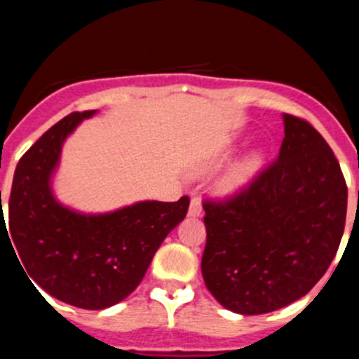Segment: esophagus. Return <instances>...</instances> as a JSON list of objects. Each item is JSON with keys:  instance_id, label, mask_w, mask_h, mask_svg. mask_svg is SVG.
I'll return each mask as SVG.
<instances>
[{"instance_id": "34e87169", "label": "esophagus", "mask_w": 359, "mask_h": 359, "mask_svg": "<svg viewBox=\"0 0 359 359\" xmlns=\"http://www.w3.org/2000/svg\"><path fill=\"white\" fill-rule=\"evenodd\" d=\"M189 216H200L202 215V202H200L198 196H193L191 203H189V211H187Z\"/></svg>"}]
</instances>
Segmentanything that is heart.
Listing matches in <instances>:
<instances>
[{"instance_id": "obj_1", "label": "heart", "mask_w": 359, "mask_h": 359, "mask_svg": "<svg viewBox=\"0 0 359 359\" xmlns=\"http://www.w3.org/2000/svg\"><path fill=\"white\" fill-rule=\"evenodd\" d=\"M225 157H227V151L216 157L209 168L218 166ZM261 163H263V159H261L259 154H250V156L245 157L243 161H240V163L236 164L231 172L227 173V177H225V187H229V189H236V187L245 186L252 177L256 175V172L261 168Z\"/></svg>"}]
</instances>
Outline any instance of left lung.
<instances>
[{"label": "left lung", "instance_id": "obj_1", "mask_svg": "<svg viewBox=\"0 0 359 359\" xmlns=\"http://www.w3.org/2000/svg\"><path fill=\"white\" fill-rule=\"evenodd\" d=\"M283 119L277 159L236 195L203 202V280L219 304L241 315L304 297L344 236L347 184L338 159L306 119Z\"/></svg>", "mask_w": 359, "mask_h": 359}]
</instances>
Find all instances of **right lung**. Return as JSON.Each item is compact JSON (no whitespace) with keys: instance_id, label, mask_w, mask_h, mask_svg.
I'll use <instances>...</instances> for the list:
<instances>
[{"instance_id":"right-lung-1","label":"right lung","mask_w":359,"mask_h":359,"mask_svg":"<svg viewBox=\"0 0 359 359\" xmlns=\"http://www.w3.org/2000/svg\"><path fill=\"white\" fill-rule=\"evenodd\" d=\"M93 114L66 116L21 157L1 238L13 240L30 283L66 304L105 309L140 286L164 238L186 218L189 198L144 200L105 215H80L57 202L50 182L62 143Z\"/></svg>"}]
</instances>
